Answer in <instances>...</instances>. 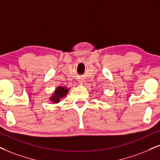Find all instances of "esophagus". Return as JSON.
I'll use <instances>...</instances> for the list:
<instances>
[{
	"instance_id": "esophagus-1",
	"label": "esophagus",
	"mask_w": 160,
	"mask_h": 160,
	"mask_svg": "<svg viewBox=\"0 0 160 160\" xmlns=\"http://www.w3.org/2000/svg\"><path fill=\"white\" fill-rule=\"evenodd\" d=\"M84 81L82 80V79H80V80H78V82H79V83H82V82H83Z\"/></svg>"
}]
</instances>
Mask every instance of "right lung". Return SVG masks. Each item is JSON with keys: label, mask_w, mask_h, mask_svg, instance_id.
<instances>
[{"label": "right lung", "mask_w": 160, "mask_h": 160, "mask_svg": "<svg viewBox=\"0 0 160 160\" xmlns=\"http://www.w3.org/2000/svg\"><path fill=\"white\" fill-rule=\"evenodd\" d=\"M69 88H66V87H57V88L55 90L54 93L50 97V100L51 102H52L53 103H58L60 102L61 98L67 96V94L68 93Z\"/></svg>", "instance_id": "add662e5"}]
</instances>
